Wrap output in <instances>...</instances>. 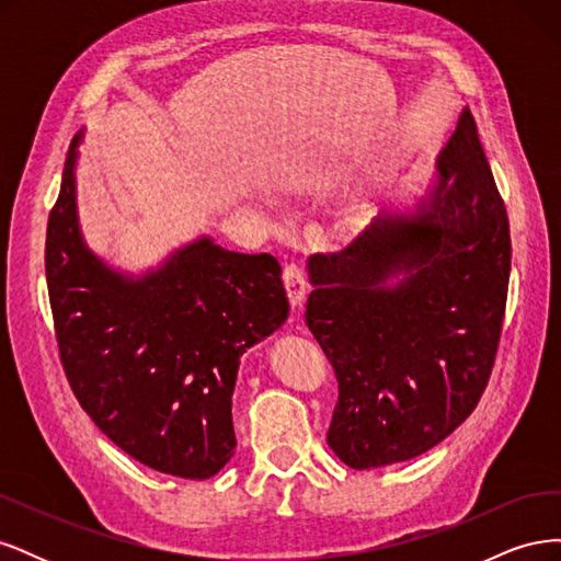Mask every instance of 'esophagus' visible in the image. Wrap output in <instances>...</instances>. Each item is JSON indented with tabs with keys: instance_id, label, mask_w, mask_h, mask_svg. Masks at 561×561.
<instances>
[{
	"instance_id": "34e87169",
	"label": "esophagus",
	"mask_w": 561,
	"mask_h": 561,
	"mask_svg": "<svg viewBox=\"0 0 561 561\" xmlns=\"http://www.w3.org/2000/svg\"><path fill=\"white\" fill-rule=\"evenodd\" d=\"M283 285L287 290V299H290V304H293V309H299L304 301V295H307V278H304V271L297 264L285 266Z\"/></svg>"
}]
</instances>
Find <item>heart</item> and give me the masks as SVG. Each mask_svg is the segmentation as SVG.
I'll list each match as a JSON object with an SVG mask.
<instances>
[{
	"instance_id": "1",
	"label": "heart",
	"mask_w": 561,
	"mask_h": 561,
	"mask_svg": "<svg viewBox=\"0 0 561 561\" xmlns=\"http://www.w3.org/2000/svg\"><path fill=\"white\" fill-rule=\"evenodd\" d=\"M360 215H369V206H367V203H363V206H360Z\"/></svg>"
}]
</instances>
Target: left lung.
Masks as SVG:
<instances>
[{
    "mask_svg": "<svg viewBox=\"0 0 561 561\" xmlns=\"http://www.w3.org/2000/svg\"><path fill=\"white\" fill-rule=\"evenodd\" d=\"M435 168L416 213H381L342 252L309 260L304 318L339 383L328 445L355 470L443 443L496 360L511 225L470 110Z\"/></svg>",
    "mask_w": 561,
    "mask_h": 561,
    "instance_id": "obj_1",
    "label": "left lung"
}]
</instances>
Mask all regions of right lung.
Masks as SVG:
<instances>
[{
	"instance_id": "right-lung-1",
	"label": "right lung",
	"mask_w": 561,
	"mask_h": 561,
	"mask_svg": "<svg viewBox=\"0 0 561 561\" xmlns=\"http://www.w3.org/2000/svg\"><path fill=\"white\" fill-rule=\"evenodd\" d=\"M46 227V285L60 363L95 426L135 461L208 480L233 456L231 396L245 348L287 320L280 264L203 239L133 278L87 248L75 161Z\"/></svg>"
}]
</instances>
